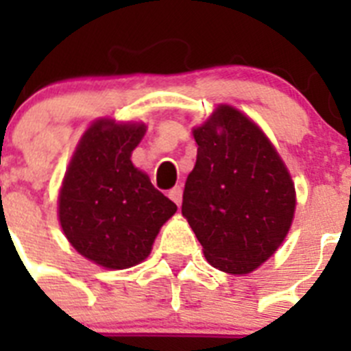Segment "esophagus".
<instances>
[{"mask_svg": "<svg viewBox=\"0 0 351 351\" xmlns=\"http://www.w3.org/2000/svg\"><path fill=\"white\" fill-rule=\"evenodd\" d=\"M169 197H170V200H173V202L181 207V202H182V188H181V186H173L172 190L169 191Z\"/></svg>", "mask_w": 351, "mask_h": 351, "instance_id": "esophagus-1", "label": "esophagus"}]
</instances>
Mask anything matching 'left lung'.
<instances>
[{
    "label": "left lung",
    "instance_id": "1",
    "mask_svg": "<svg viewBox=\"0 0 351 351\" xmlns=\"http://www.w3.org/2000/svg\"><path fill=\"white\" fill-rule=\"evenodd\" d=\"M193 137L197 163L186 179L182 216L213 267L247 274L290 230V173L262 130L234 107L219 105Z\"/></svg>",
    "mask_w": 351,
    "mask_h": 351
}]
</instances>
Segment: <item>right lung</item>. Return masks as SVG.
<instances>
[{
    "instance_id": "add662e5",
    "label": "right lung",
    "mask_w": 351,
    "mask_h": 351,
    "mask_svg": "<svg viewBox=\"0 0 351 351\" xmlns=\"http://www.w3.org/2000/svg\"><path fill=\"white\" fill-rule=\"evenodd\" d=\"M144 125L101 119L80 138L60 193V221L80 255L107 269H128L151 253L178 206L130 160Z\"/></svg>"
}]
</instances>
